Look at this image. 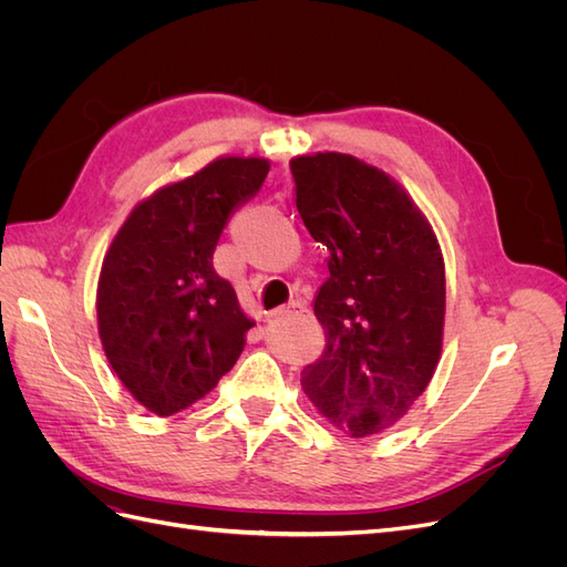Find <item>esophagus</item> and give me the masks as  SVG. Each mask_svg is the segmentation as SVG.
Returning a JSON list of instances; mask_svg holds the SVG:
<instances>
[{
    "instance_id": "obj_1",
    "label": "esophagus",
    "mask_w": 567,
    "mask_h": 567,
    "mask_svg": "<svg viewBox=\"0 0 567 567\" xmlns=\"http://www.w3.org/2000/svg\"><path fill=\"white\" fill-rule=\"evenodd\" d=\"M307 310L302 305H298V302H290V305H284V307H279V310H274V317L277 319H286V317H302Z\"/></svg>"
}]
</instances>
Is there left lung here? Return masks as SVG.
<instances>
[{"label": "left lung", "mask_w": 567, "mask_h": 567, "mask_svg": "<svg viewBox=\"0 0 567 567\" xmlns=\"http://www.w3.org/2000/svg\"><path fill=\"white\" fill-rule=\"evenodd\" d=\"M307 231L329 250L315 317L326 346L302 369L319 414L350 437L398 423L442 354L444 260L406 188L350 153L290 161Z\"/></svg>", "instance_id": "left-lung-1"}]
</instances>
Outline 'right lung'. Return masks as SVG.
I'll return each instance as SVG.
<instances>
[{
    "mask_svg": "<svg viewBox=\"0 0 567 567\" xmlns=\"http://www.w3.org/2000/svg\"><path fill=\"white\" fill-rule=\"evenodd\" d=\"M267 173V158L219 156L136 203L113 236L96 286L99 338L120 383L153 414L205 398L244 352L255 321L213 252Z\"/></svg>",
    "mask_w": 567,
    "mask_h": 567,
    "instance_id": "add662e5",
    "label": "right lung"
}]
</instances>
